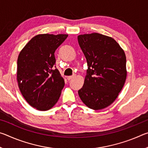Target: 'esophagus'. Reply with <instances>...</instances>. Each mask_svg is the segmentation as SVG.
I'll return each instance as SVG.
<instances>
[{
  "label": "esophagus",
  "instance_id": "34e87169",
  "mask_svg": "<svg viewBox=\"0 0 148 148\" xmlns=\"http://www.w3.org/2000/svg\"><path fill=\"white\" fill-rule=\"evenodd\" d=\"M73 77H74V76H70L67 77V79H68V80H71V79L73 78Z\"/></svg>",
  "mask_w": 148,
  "mask_h": 148
}]
</instances>
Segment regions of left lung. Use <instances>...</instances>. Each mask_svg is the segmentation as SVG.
I'll list each match as a JSON object with an SVG mask.
<instances>
[{
  "instance_id": "1",
  "label": "left lung",
  "mask_w": 148,
  "mask_h": 148,
  "mask_svg": "<svg viewBox=\"0 0 148 148\" xmlns=\"http://www.w3.org/2000/svg\"><path fill=\"white\" fill-rule=\"evenodd\" d=\"M77 40L88 66L79 97L89 108H105L116 99L126 80L125 52L112 37L97 32L79 35Z\"/></svg>"
}]
</instances>
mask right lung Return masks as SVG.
Masks as SVG:
<instances>
[{
  "instance_id": "right-lung-1",
  "label": "right lung",
  "mask_w": 148,
  "mask_h": 148,
  "mask_svg": "<svg viewBox=\"0 0 148 148\" xmlns=\"http://www.w3.org/2000/svg\"><path fill=\"white\" fill-rule=\"evenodd\" d=\"M68 34H42L34 36L17 59V80L20 91L32 107L46 111L60 97L64 81L56 69L54 53Z\"/></svg>"
}]
</instances>
